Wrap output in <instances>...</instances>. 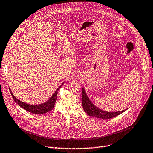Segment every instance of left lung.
Instances as JSON below:
<instances>
[{
    "label": "left lung",
    "mask_w": 153,
    "mask_h": 153,
    "mask_svg": "<svg viewBox=\"0 0 153 153\" xmlns=\"http://www.w3.org/2000/svg\"><path fill=\"white\" fill-rule=\"evenodd\" d=\"M82 104L83 108H84L85 112L87 113L88 115L102 120H107L115 117L121 114L128 109L127 108L121 111L112 112L103 110L98 108V107H96L91 102V101L90 100L88 96H87L84 87L82 88Z\"/></svg>",
    "instance_id": "8db88e82"
}]
</instances>
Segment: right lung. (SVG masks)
Returning <instances> with one entry per match:
<instances>
[{
	"mask_svg": "<svg viewBox=\"0 0 153 153\" xmlns=\"http://www.w3.org/2000/svg\"><path fill=\"white\" fill-rule=\"evenodd\" d=\"M63 84H65V82L62 83V84L59 86V87L57 89V90L54 92V93L51 96V97H50V98L47 101L45 102L43 104H37V105L27 104L19 100L18 98H16L15 96L13 94L10 88L9 89L14 101H15V102L18 105H19L21 107L25 109V110L27 111V112H29L30 113H32L33 114H36V115H41V114H44L47 112H49V111H51L52 108H53L55 102L57 101L58 91L59 88L62 87Z\"/></svg>",
	"mask_w": 153,
	"mask_h": 153,
	"instance_id": "1",
	"label": "right lung"
}]
</instances>
